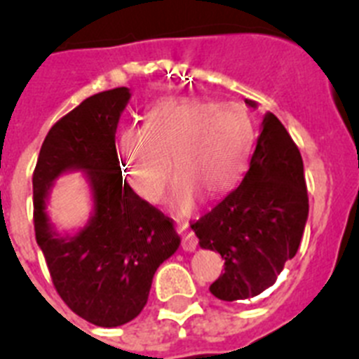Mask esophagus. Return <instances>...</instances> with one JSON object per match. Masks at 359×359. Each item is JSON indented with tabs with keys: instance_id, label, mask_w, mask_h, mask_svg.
Here are the masks:
<instances>
[{
	"instance_id": "1",
	"label": "esophagus",
	"mask_w": 359,
	"mask_h": 359,
	"mask_svg": "<svg viewBox=\"0 0 359 359\" xmlns=\"http://www.w3.org/2000/svg\"><path fill=\"white\" fill-rule=\"evenodd\" d=\"M180 232V236H182V248L186 251H195L196 246H198V239H196V236L193 232H189L187 230L186 225H179L177 226Z\"/></svg>"
}]
</instances>
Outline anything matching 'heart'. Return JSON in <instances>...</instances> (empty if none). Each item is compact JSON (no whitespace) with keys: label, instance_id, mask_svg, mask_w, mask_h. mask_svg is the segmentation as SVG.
I'll return each mask as SVG.
<instances>
[{"label":"heart","instance_id":"b5f03b06","mask_svg":"<svg viewBox=\"0 0 359 359\" xmlns=\"http://www.w3.org/2000/svg\"><path fill=\"white\" fill-rule=\"evenodd\" d=\"M255 140L253 116L241 104L172 99L154 106L143 127L120 130L116 152L130 189L150 203L164 196L173 166L179 177L170 203L177 214H189L200 193L216 198L236 187Z\"/></svg>","mask_w":359,"mask_h":359}]
</instances>
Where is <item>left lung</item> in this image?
I'll return each mask as SVG.
<instances>
[{"label":"left lung","instance_id":"1","mask_svg":"<svg viewBox=\"0 0 359 359\" xmlns=\"http://www.w3.org/2000/svg\"><path fill=\"white\" fill-rule=\"evenodd\" d=\"M246 104L257 108L253 100ZM306 219L299 149L283 123L267 111L243 182L191 223L200 248L225 259V273L209 287L210 294L221 301H241L274 285L287 260L297 253Z\"/></svg>","mask_w":359,"mask_h":359}]
</instances>
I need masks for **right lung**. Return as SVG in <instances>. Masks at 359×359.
Segmentation results:
<instances>
[{
	"instance_id": "1",
	"label": "right lung",
	"mask_w": 359,
	"mask_h": 359,
	"mask_svg": "<svg viewBox=\"0 0 359 359\" xmlns=\"http://www.w3.org/2000/svg\"><path fill=\"white\" fill-rule=\"evenodd\" d=\"M130 99L126 86L83 100L51 127L33 173V221L53 283L67 306L88 323L116 327L149 299L157 267L179 250L170 217L122 179L115 134ZM83 171L93 195L85 227L60 233L47 203L56 178Z\"/></svg>"
}]
</instances>
